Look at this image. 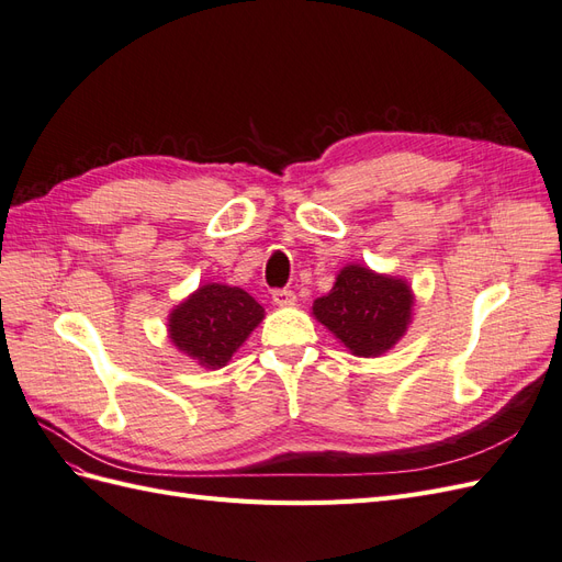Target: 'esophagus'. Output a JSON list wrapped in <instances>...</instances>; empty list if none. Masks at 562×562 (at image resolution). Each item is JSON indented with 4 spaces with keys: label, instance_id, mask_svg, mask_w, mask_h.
<instances>
[{
    "label": "esophagus",
    "instance_id": "esophagus-1",
    "mask_svg": "<svg viewBox=\"0 0 562 562\" xmlns=\"http://www.w3.org/2000/svg\"><path fill=\"white\" fill-rule=\"evenodd\" d=\"M271 300H274V304H279V307H291V304L297 302L295 293L288 291V288H277V291L271 293Z\"/></svg>",
    "mask_w": 562,
    "mask_h": 562
}]
</instances>
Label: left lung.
Wrapping results in <instances>:
<instances>
[{"instance_id":"1","label":"left lung","mask_w":562,"mask_h":562,"mask_svg":"<svg viewBox=\"0 0 562 562\" xmlns=\"http://www.w3.org/2000/svg\"><path fill=\"white\" fill-rule=\"evenodd\" d=\"M413 304V291L403 279L347 265L330 293L314 300L312 312L353 356L375 359L405 335Z\"/></svg>"}]
</instances>
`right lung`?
<instances>
[{
  "instance_id": "add662e5",
  "label": "right lung",
  "mask_w": 562,
  "mask_h": 562,
  "mask_svg": "<svg viewBox=\"0 0 562 562\" xmlns=\"http://www.w3.org/2000/svg\"><path fill=\"white\" fill-rule=\"evenodd\" d=\"M265 318L244 288L206 283L168 316L171 342L203 368H223Z\"/></svg>"
}]
</instances>
